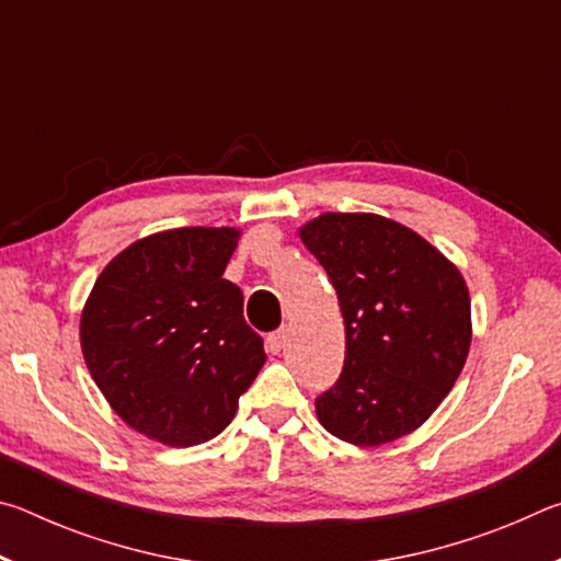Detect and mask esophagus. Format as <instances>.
<instances>
[{"label":"esophagus","mask_w":561,"mask_h":561,"mask_svg":"<svg viewBox=\"0 0 561 561\" xmlns=\"http://www.w3.org/2000/svg\"><path fill=\"white\" fill-rule=\"evenodd\" d=\"M284 341H287V329L274 331V334L267 336V348L272 351V354H279V351L284 348Z\"/></svg>","instance_id":"1"}]
</instances>
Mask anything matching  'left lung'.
Returning a JSON list of instances; mask_svg holds the SVG:
<instances>
[{
    "label": "left lung",
    "mask_w": 561,
    "mask_h": 561,
    "mask_svg": "<svg viewBox=\"0 0 561 561\" xmlns=\"http://www.w3.org/2000/svg\"><path fill=\"white\" fill-rule=\"evenodd\" d=\"M299 237L334 284L346 329L344 371L317 398L319 423L358 448L421 428L470 351L460 270L411 227L374 213H324Z\"/></svg>",
    "instance_id": "1"
}]
</instances>
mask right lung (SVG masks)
<instances>
[{
	"label": "right lung",
	"mask_w": 561,
	"mask_h": 561,
	"mask_svg": "<svg viewBox=\"0 0 561 561\" xmlns=\"http://www.w3.org/2000/svg\"><path fill=\"white\" fill-rule=\"evenodd\" d=\"M237 227H178L116 254L81 311V351L133 431L170 448L220 435L267 360L222 279Z\"/></svg>",
	"instance_id": "add662e5"
}]
</instances>
